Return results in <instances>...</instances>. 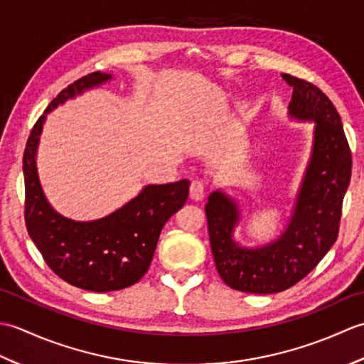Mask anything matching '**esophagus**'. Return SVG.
Listing matches in <instances>:
<instances>
[{
	"label": "esophagus",
	"instance_id": "obj_1",
	"mask_svg": "<svg viewBox=\"0 0 364 364\" xmlns=\"http://www.w3.org/2000/svg\"><path fill=\"white\" fill-rule=\"evenodd\" d=\"M189 197L194 200V202H200L205 197V184L200 180H194L191 183L189 188Z\"/></svg>",
	"mask_w": 364,
	"mask_h": 364
}]
</instances>
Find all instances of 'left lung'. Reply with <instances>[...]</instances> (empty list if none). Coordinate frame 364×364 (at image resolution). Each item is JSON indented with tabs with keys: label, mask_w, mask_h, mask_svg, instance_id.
I'll list each match as a JSON object with an SVG mask.
<instances>
[{
	"label": "left lung",
	"mask_w": 364,
	"mask_h": 364,
	"mask_svg": "<svg viewBox=\"0 0 364 364\" xmlns=\"http://www.w3.org/2000/svg\"><path fill=\"white\" fill-rule=\"evenodd\" d=\"M282 76L292 87L289 117L316 123L311 158L288 227L270 244L247 249L233 239L239 222L235 200L214 191L205 206L215 269L230 288L250 294L288 289L319 264L338 237L352 175V153L333 103L314 84Z\"/></svg>",
	"instance_id": "8db88e82"
}]
</instances>
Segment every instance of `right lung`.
Returning a JSON list of instances; mask_svg holds the SVG:
<instances>
[{"instance_id":"add662e5","label":"right lung","mask_w":364,"mask_h":364,"mask_svg":"<svg viewBox=\"0 0 364 364\" xmlns=\"http://www.w3.org/2000/svg\"><path fill=\"white\" fill-rule=\"evenodd\" d=\"M112 78L94 72L59 92L38 117L23 154L28 235L54 274L76 288L109 292L137 283L150 267L164 223L183 208L189 181L149 184L106 218L76 222L53 210L38 181L36 154L46 114Z\"/></svg>"}]
</instances>
